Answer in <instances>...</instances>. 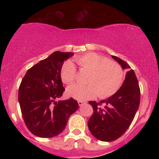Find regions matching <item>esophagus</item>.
<instances>
[{
    "instance_id": "esophagus-1",
    "label": "esophagus",
    "mask_w": 159,
    "mask_h": 159,
    "mask_svg": "<svg viewBox=\"0 0 159 159\" xmlns=\"http://www.w3.org/2000/svg\"><path fill=\"white\" fill-rule=\"evenodd\" d=\"M78 105H79V106H82V105H84L86 102H83V101H78Z\"/></svg>"
}]
</instances>
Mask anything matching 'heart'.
I'll use <instances>...</instances> for the list:
<instances>
[{
  "label": "heart",
  "mask_w": 159,
  "mask_h": 159,
  "mask_svg": "<svg viewBox=\"0 0 159 159\" xmlns=\"http://www.w3.org/2000/svg\"><path fill=\"white\" fill-rule=\"evenodd\" d=\"M75 61L84 70L90 71L87 85L73 84L67 88V94L80 100L90 99L98 94L100 98H107L114 95L123 83V71L118 63L109 61L105 57L90 52L75 57ZM63 82L69 84L75 81L77 70L73 63L66 61L61 69Z\"/></svg>",
  "instance_id": "1"
}]
</instances>
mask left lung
Instances as JSON below:
<instances>
[{
	"instance_id": "8db88e82",
	"label": "left lung",
	"mask_w": 159,
	"mask_h": 159,
	"mask_svg": "<svg viewBox=\"0 0 159 159\" xmlns=\"http://www.w3.org/2000/svg\"><path fill=\"white\" fill-rule=\"evenodd\" d=\"M123 69L129 70L123 85L116 93L100 102L90 101L93 108L88 120L89 130L96 139L114 141L126 132L134 120L140 104V90L134 71L125 61L113 56ZM103 103L105 106L101 107Z\"/></svg>"
}]
</instances>
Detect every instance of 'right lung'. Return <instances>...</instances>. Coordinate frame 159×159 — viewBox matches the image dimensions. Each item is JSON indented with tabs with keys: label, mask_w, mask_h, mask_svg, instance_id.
<instances>
[{
	"label": "right lung",
	"mask_w": 159,
	"mask_h": 159,
	"mask_svg": "<svg viewBox=\"0 0 159 159\" xmlns=\"http://www.w3.org/2000/svg\"><path fill=\"white\" fill-rule=\"evenodd\" d=\"M72 52H55L27 70L19 89L21 114L28 130L40 138H53L63 132L69 117L78 108L73 98L56 102L65 88L61 77L63 62Z\"/></svg>",
	"instance_id": "1"
}]
</instances>
